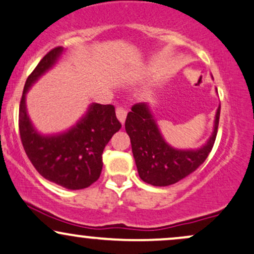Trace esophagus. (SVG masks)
<instances>
[{
  "label": "esophagus",
  "mask_w": 254,
  "mask_h": 254,
  "mask_svg": "<svg viewBox=\"0 0 254 254\" xmlns=\"http://www.w3.org/2000/svg\"><path fill=\"white\" fill-rule=\"evenodd\" d=\"M127 110H125L124 107H121V106H119V107H117V111H116V114H117V118L119 119V122L122 123H124L125 122V118H127Z\"/></svg>",
  "instance_id": "1"
}]
</instances>
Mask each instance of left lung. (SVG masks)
<instances>
[{"label":"left lung","instance_id":"left-lung-1","mask_svg":"<svg viewBox=\"0 0 254 254\" xmlns=\"http://www.w3.org/2000/svg\"><path fill=\"white\" fill-rule=\"evenodd\" d=\"M221 106L217 108L213 132L199 149H176L164 140L148 104H136L127 113L125 130L141 180L155 187H166L190 175L208 157L216 141Z\"/></svg>","mask_w":254,"mask_h":254}]
</instances>
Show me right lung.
Wrapping results in <instances>:
<instances>
[{"mask_svg": "<svg viewBox=\"0 0 254 254\" xmlns=\"http://www.w3.org/2000/svg\"><path fill=\"white\" fill-rule=\"evenodd\" d=\"M63 52V47H57L47 53L27 77L19 106V131L25 153L38 174L55 185L76 190L99 180L102 153L122 124L114 106L91 104L85 116L66 132L48 136L37 132L27 116L25 95Z\"/></svg>", "mask_w": 254, "mask_h": 254, "instance_id": "right-lung-1", "label": "right lung"}]
</instances>
